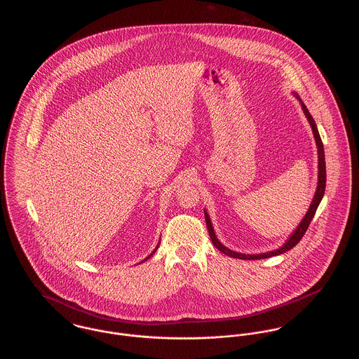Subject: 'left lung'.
Instances as JSON below:
<instances>
[{"label":"left lung","instance_id":"left-lung-1","mask_svg":"<svg viewBox=\"0 0 359 359\" xmlns=\"http://www.w3.org/2000/svg\"><path fill=\"white\" fill-rule=\"evenodd\" d=\"M299 100H300V98H299ZM302 108H303L304 115L307 116V119H309V122H310V126H311L313 133H314V137H316L317 148H318V187H317V192H316V196H314V198H313V201H311V205H310V208H309L306 217L303 218V221L300 222V225L294 230V234L290 237V240H288L281 248H278V250H276V251H271V252L259 254V255H244V254H238V252L230 251L229 248H226L225 245H222V244L218 241V238H217V236H215V233H214V229L211 226V221H210V218H208V215H207V212H205V222H207V229H208L211 241H212V244H214L221 252H224L225 255H229V257H231V258H237V259H264V258H270V257H276V255L284 254V252L290 251L291 248H294V245L302 240V237L304 236L306 230L309 229L310 222L313 221V218H314V215H316V211H317V208H318V205H320V203H321V200H323V196L325 194V154H324V145H323L320 133L317 130V126H316V122H314L313 116L310 115L309 109L306 108V105H304L303 102H302Z\"/></svg>","mask_w":359,"mask_h":359}]
</instances>
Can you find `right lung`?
I'll return each instance as SVG.
<instances>
[{
	"mask_svg": "<svg viewBox=\"0 0 359 359\" xmlns=\"http://www.w3.org/2000/svg\"><path fill=\"white\" fill-rule=\"evenodd\" d=\"M156 250H158V248H156ZM156 250H155V251H156ZM155 251H154V252H155ZM154 252H152V254H154ZM152 254H151V255H152ZM151 255H149L148 258H151ZM148 258H147V259H148ZM147 259H145V261H147Z\"/></svg>",
	"mask_w": 359,
	"mask_h": 359,
	"instance_id": "obj_1",
	"label": "right lung"
}]
</instances>
